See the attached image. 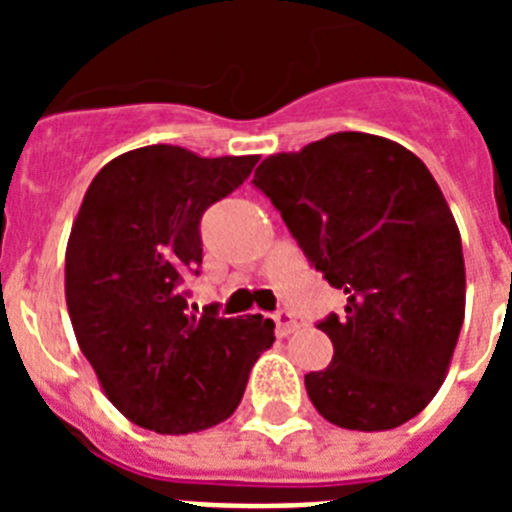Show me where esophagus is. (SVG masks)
<instances>
[{
	"instance_id": "1",
	"label": "esophagus",
	"mask_w": 512,
	"mask_h": 512,
	"mask_svg": "<svg viewBox=\"0 0 512 512\" xmlns=\"http://www.w3.org/2000/svg\"><path fill=\"white\" fill-rule=\"evenodd\" d=\"M274 323H277L279 338H287L289 333H295L297 330V320L292 318V312H287V310H279L277 315H274Z\"/></svg>"
}]
</instances>
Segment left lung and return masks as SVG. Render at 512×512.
Masks as SVG:
<instances>
[{"instance_id": "1", "label": "left lung", "mask_w": 512, "mask_h": 512, "mask_svg": "<svg viewBox=\"0 0 512 512\" xmlns=\"http://www.w3.org/2000/svg\"><path fill=\"white\" fill-rule=\"evenodd\" d=\"M253 184L346 295V315L318 325L333 361L305 374L315 410L348 431L408 423L449 374L467 302L461 235L433 174L395 140L333 133L264 158Z\"/></svg>"}]
</instances>
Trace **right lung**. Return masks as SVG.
I'll return each instance as SVG.
<instances>
[{
	"label": "right lung",
	"instance_id": "obj_1",
	"mask_svg": "<svg viewBox=\"0 0 512 512\" xmlns=\"http://www.w3.org/2000/svg\"><path fill=\"white\" fill-rule=\"evenodd\" d=\"M259 156L146 146L92 179L66 246V307L107 400L156 433H197L235 413L274 343L264 315H189L182 282L202 264V212Z\"/></svg>",
	"mask_w": 512,
	"mask_h": 512
}]
</instances>
